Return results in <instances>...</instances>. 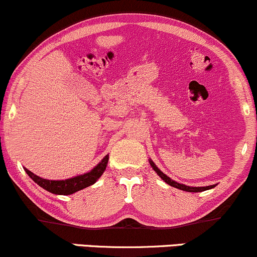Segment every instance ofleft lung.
I'll use <instances>...</instances> for the list:
<instances>
[{"instance_id":"obj_1","label":"left lung","mask_w":257,"mask_h":257,"mask_svg":"<svg viewBox=\"0 0 257 257\" xmlns=\"http://www.w3.org/2000/svg\"><path fill=\"white\" fill-rule=\"evenodd\" d=\"M149 162H150V165H152L153 170L155 171L156 173H158L160 177H161V179H164L165 182L168 184V185L173 186V188H177V189L183 190V191H189V192H201V191H206V190L213 189L214 186H215V185H209V186H202V188H192V186H186V185H183V184H179V183L174 182V180H172L170 177H167V176H166V174L162 173V172L160 171L158 167H156L155 164H154V162L152 161V160H150Z\"/></svg>"}]
</instances>
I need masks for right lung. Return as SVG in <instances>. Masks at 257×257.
Here are the masks:
<instances>
[{
  "instance_id": "right-lung-1",
  "label": "right lung",
  "mask_w": 257,
  "mask_h": 257,
  "mask_svg": "<svg viewBox=\"0 0 257 257\" xmlns=\"http://www.w3.org/2000/svg\"><path fill=\"white\" fill-rule=\"evenodd\" d=\"M108 159H109V155H105L104 159L102 160L99 164L96 166L93 170H91L87 173L83 174V176H78L74 178H71V179L66 180H48L43 179V178L36 176L33 174L31 171H29L25 168L26 173L29 174V177L31 178L35 183H37L41 188L47 190V191L51 192V194L55 195H72L74 192L79 191V190H83L87 188V186L92 185V184L96 183V180L98 179L99 177L103 174V172L107 167Z\"/></svg>"
}]
</instances>
